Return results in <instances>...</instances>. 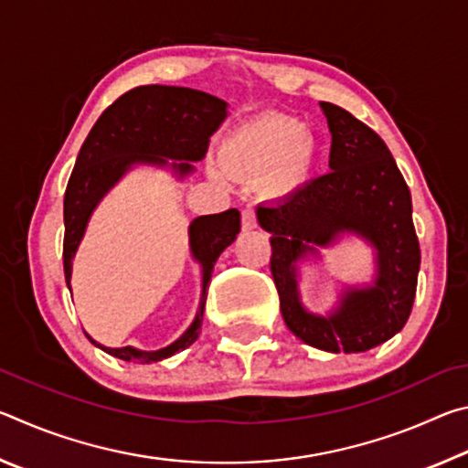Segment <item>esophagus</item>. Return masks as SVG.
<instances>
[{"label": "esophagus", "instance_id": "1", "mask_svg": "<svg viewBox=\"0 0 468 468\" xmlns=\"http://www.w3.org/2000/svg\"><path fill=\"white\" fill-rule=\"evenodd\" d=\"M241 223H243V229L245 231H251V229H256L258 223H256V212H253L251 208H245L241 212Z\"/></svg>", "mask_w": 468, "mask_h": 468}]
</instances>
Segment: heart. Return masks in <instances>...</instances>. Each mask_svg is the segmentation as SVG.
Wrapping results in <instances>:
<instances>
[{
  "label": "heart",
  "mask_w": 468,
  "mask_h": 468,
  "mask_svg": "<svg viewBox=\"0 0 468 468\" xmlns=\"http://www.w3.org/2000/svg\"><path fill=\"white\" fill-rule=\"evenodd\" d=\"M320 146L305 123L289 115H260L237 125L220 142V167L231 177L266 176V192L292 200L312 184ZM225 177L220 169H212Z\"/></svg>",
  "instance_id": "b5f03b06"
}]
</instances>
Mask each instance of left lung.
I'll use <instances>...</instances> for the list:
<instances>
[{
  "label": "left lung",
  "instance_id": "obj_1",
  "mask_svg": "<svg viewBox=\"0 0 468 468\" xmlns=\"http://www.w3.org/2000/svg\"><path fill=\"white\" fill-rule=\"evenodd\" d=\"M332 133L330 173L292 200L260 204L258 223L272 233L271 271L284 324L305 345L328 353H366L400 332L413 310L421 264L413 202L384 140L343 107L320 102ZM351 234L375 250L366 285H344L326 314L300 301L298 262Z\"/></svg>",
  "mask_w": 468,
  "mask_h": 468
}]
</instances>
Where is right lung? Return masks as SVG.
I'll list each match as a JSON object with an SVG mask.
<instances>
[{
    "label": "right lung",
    "mask_w": 468,
    "mask_h": 468,
    "mask_svg": "<svg viewBox=\"0 0 468 468\" xmlns=\"http://www.w3.org/2000/svg\"><path fill=\"white\" fill-rule=\"evenodd\" d=\"M227 102L208 92L184 86L148 84L138 86L113 105L102 111L92 125L89 138L78 153L72 177L63 197V272L72 291V264L76 251L89 227L94 208L133 167L167 169L179 181L196 171L194 163L202 161L210 136L227 120ZM241 229L237 208L220 215L197 217L187 227L189 251L202 268V295L194 322L171 345L158 351H142L136 346L111 348L94 340L90 343L117 359L132 363H156L184 351L200 336L204 305L208 297L212 271L220 253L231 245Z\"/></svg>",
    "instance_id": "add662e5"
}]
</instances>
